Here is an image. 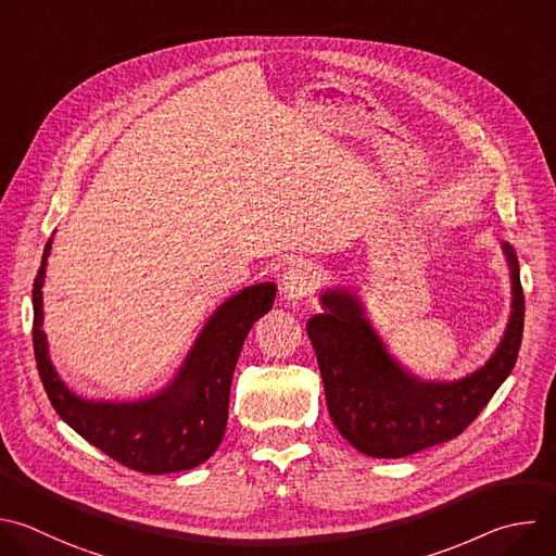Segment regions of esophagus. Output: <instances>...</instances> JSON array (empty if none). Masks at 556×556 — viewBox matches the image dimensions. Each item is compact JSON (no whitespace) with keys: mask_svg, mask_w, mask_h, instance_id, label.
I'll list each match as a JSON object with an SVG mask.
<instances>
[{"mask_svg":"<svg viewBox=\"0 0 556 556\" xmlns=\"http://www.w3.org/2000/svg\"><path fill=\"white\" fill-rule=\"evenodd\" d=\"M314 292V273L307 264L296 262L283 275V299L288 303H299Z\"/></svg>","mask_w":556,"mask_h":556,"instance_id":"1","label":"esophagus"}]
</instances>
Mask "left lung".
<instances>
[{
  "instance_id": "1",
  "label": "left lung",
  "mask_w": 556,
  "mask_h": 556,
  "mask_svg": "<svg viewBox=\"0 0 556 556\" xmlns=\"http://www.w3.org/2000/svg\"><path fill=\"white\" fill-rule=\"evenodd\" d=\"M513 279V312L493 357L454 384L417 382L391 359L359 303L333 290L320 296L325 314L307 320L329 417L362 454L402 458L456 439L491 402L517 362L523 333V288L515 249L504 242Z\"/></svg>"
}]
</instances>
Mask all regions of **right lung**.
I'll return each instance as SVG.
<instances>
[{"label":"right lung","instance_id":"right-lung-1","mask_svg":"<svg viewBox=\"0 0 556 556\" xmlns=\"http://www.w3.org/2000/svg\"><path fill=\"white\" fill-rule=\"evenodd\" d=\"M50 249L52 240L43 249L33 288V346L43 389L59 417L106 456L141 473L185 471L205 463L225 437L242 344L255 320L273 307L275 286H253L229 299L205 325L169 391L139 404H91L67 391L48 357L41 286Z\"/></svg>","mask_w":556,"mask_h":556}]
</instances>
